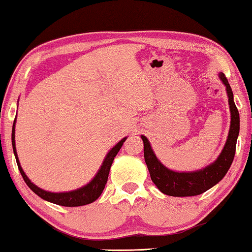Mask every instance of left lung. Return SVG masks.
<instances>
[{
  "instance_id": "obj_1",
  "label": "left lung",
  "mask_w": 252,
  "mask_h": 252,
  "mask_svg": "<svg viewBox=\"0 0 252 252\" xmlns=\"http://www.w3.org/2000/svg\"><path fill=\"white\" fill-rule=\"evenodd\" d=\"M220 79L226 87L228 105L231 111V126L227 140L219 158L208 166L194 172H175L168 170L157 159L148 139L141 136L144 141V156L150 178L159 191L172 197H191L201 194L217 185L227 173L235 155L236 140L240 130V116L233 100V93L225 74L220 72Z\"/></svg>"
}]
</instances>
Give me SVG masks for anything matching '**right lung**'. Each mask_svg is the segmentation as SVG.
Here are the masks:
<instances>
[{"label": "right lung", "mask_w": 252, "mask_h": 252, "mask_svg": "<svg viewBox=\"0 0 252 252\" xmlns=\"http://www.w3.org/2000/svg\"><path fill=\"white\" fill-rule=\"evenodd\" d=\"M14 126H16V120H14L13 126H12V147H13L14 156H16L18 168H19V171H20V173L22 175V178H24L25 182L27 183V186L37 194V196H39L40 198L44 199V200L53 202V204L60 205V206H65V207H78V206L92 204L93 201H95L96 199L98 198L100 194H102L105 185H106V182H107L108 173H110V170H111L112 163H113V160H114V157L116 156V154L119 153V150L121 149L123 142H125L126 139V138H123L121 141H119L118 144H116L114 147L112 148L110 152H108L106 157H105L102 166H100V168H99V171L97 172L95 178H94L92 181L88 183V185H86L85 187L80 188V189L69 191V192H50V191H45L33 185V183L27 178V175L25 174L24 170H22L20 162H19L18 155H17V150H16V141H14Z\"/></svg>", "instance_id": "right-lung-1"}]
</instances>
